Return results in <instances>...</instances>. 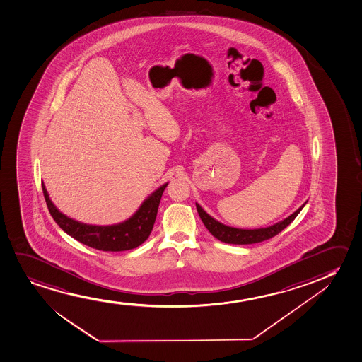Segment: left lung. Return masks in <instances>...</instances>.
<instances>
[{
	"label": "left lung",
	"mask_w": 362,
	"mask_h": 362,
	"mask_svg": "<svg viewBox=\"0 0 362 362\" xmlns=\"http://www.w3.org/2000/svg\"><path fill=\"white\" fill-rule=\"evenodd\" d=\"M195 204H197L199 216L202 218L204 225L209 230V232L215 238L221 240V242L228 243V245H253V243H259V242H263V240H270L274 235L280 233L284 228H286L287 226L290 225L292 221L296 218L297 215L305 207L307 202L302 206L298 207L296 211L291 214L290 216L286 217V218L279 221L276 223L268 226V227H260V228H254V230L235 228V227L223 225L220 221H217L216 218L210 216L197 202H195Z\"/></svg>",
	"instance_id": "obj_1"
}]
</instances>
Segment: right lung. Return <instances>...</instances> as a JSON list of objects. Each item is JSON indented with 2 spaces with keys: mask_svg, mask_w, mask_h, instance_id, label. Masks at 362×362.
<instances>
[{
  "mask_svg": "<svg viewBox=\"0 0 362 362\" xmlns=\"http://www.w3.org/2000/svg\"><path fill=\"white\" fill-rule=\"evenodd\" d=\"M167 185L168 183L160 185L146 197L136 212L127 220L115 225L98 226L83 223L59 211L50 200L45 185L42 184L49 212L60 228L81 243L103 252H122L136 248L148 238L155 225L160 197Z\"/></svg>",
  "mask_w": 362,
  "mask_h": 362,
  "instance_id": "add662e5",
  "label": "right lung"
}]
</instances>
